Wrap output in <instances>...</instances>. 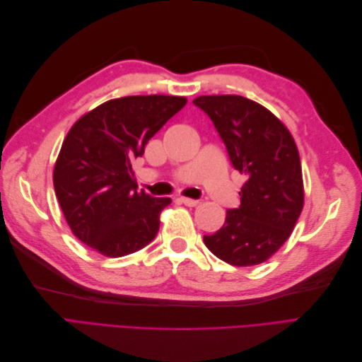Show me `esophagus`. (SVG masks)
I'll use <instances>...</instances> for the list:
<instances>
[{"instance_id":"1","label":"esophagus","mask_w":362,"mask_h":362,"mask_svg":"<svg viewBox=\"0 0 362 362\" xmlns=\"http://www.w3.org/2000/svg\"><path fill=\"white\" fill-rule=\"evenodd\" d=\"M178 202L180 204H184V205H187V206H196L199 204V201H196V199H190V198H178Z\"/></svg>"}]
</instances>
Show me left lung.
<instances>
[{
  "mask_svg": "<svg viewBox=\"0 0 362 362\" xmlns=\"http://www.w3.org/2000/svg\"><path fill=\"white\" fill-rule=\"evenodd\" d=\"M196 107L213 120L235 170L246 182L240 206L204 243L228 264L264 262L287 242L303 206L299 151L290 131L266 107L238 95L199 96Z\"/></svg>",
  "mask_w": 362,
  "mask_h": 362,
  "instance_id": "8db88e82",
  "label": "left lung"
}]
</instances>
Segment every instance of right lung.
Instances as JSON below:
<instances>
[{
    "label": "right lung",
    "instance_id": "right-lung-1",
    "mask_svg": "<svg viewBox=\"0 0 362 362\" xmlns=\"http://www.w3.org/2000/svg\"><path fill=\"white\" fill-rule=\"evenodd\" d=\"M182 96L110 100L76 120L54 168V190L76 238L107 257L149 245L170 198L137 192L133 163L149 139L177 115Z\"/></svg>",
    "mask_w": 362,
    "mask_h": 362
}]
</instances>
